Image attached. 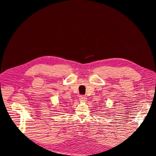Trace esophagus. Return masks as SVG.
<instances>
[{"label": "esophagus", "instance_id": "34e87169", "mask_svg": "<svg viewBox=\"0 0 156 156\" xmlns=\"http://www.w3.org/2000/svg\"><path fill=\"white\" fill-rule=\"evenodd\" d=\"M79 100L81 101H87V97L83 96V95L80 96L79 98Z\"/></svg>", "mask_w": 156, "mask_h": 156}]
</instances>
